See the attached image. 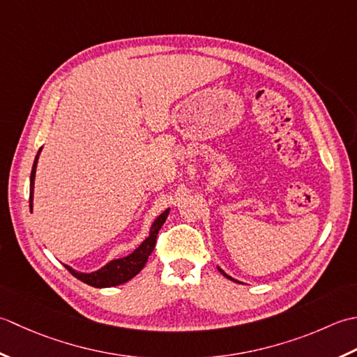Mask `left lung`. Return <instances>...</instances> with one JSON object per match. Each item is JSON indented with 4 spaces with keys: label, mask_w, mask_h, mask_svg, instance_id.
<instances>
[{
    "label": "left lung",
    "mask_w": 357,
    "mask_h": 357,
    "mask_svg": "<svg viewBox=\"0 0 357 357\" xmlns=\"http://www.w3.org/2000/svg\"><path fill=\"white\" fill-rule=\"evenodd\" d=\"M219 271H220V273H222V274H223V275H225V278H227V279H229V280H234V279H232V278H229V275H228L227 273H225L223 270H220V268H219ZM234 282H236V280H234Z\"/></svg>",
    "instance_id": "8db88e82"
}]
</instances>
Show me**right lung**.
<instances>
[{
    "instance_id": "obj_1",
    "label": "right lung",
    "mask_w": 357,
    "mask_h": 357,
    "mask_svg": "<svg viewBox=\"0 0 357 357\" xmlns=\"http://www.w3.org/2000/svg\"><path fill=\"white\" fill-rule=\"evenodd\" d=\"M41 151V149H40ZM38 154L35 157V162L32 166V172H31V195H29V206H31V213H32V194H33V180H35V171H36V162H38ZM169 214V209H166L165 213L160 214L155 222L152 223V228L149 232V237L144 240V242L138 246V248L130 252L129 256L121 257V259H115L111 260L107 265H105L101 270L93 271V273H78L75 270H72L70 266L64 265L69 270V273L77 278L78 280H82L87 285L96 287V288H109V287H115V285H121L128 280H130L143 270V266L146 265L148 257L151 256V252L155 248V242H157V234L160 228L163 227V223L166 220V217Z\"/></svg>"
}]
</instances>
